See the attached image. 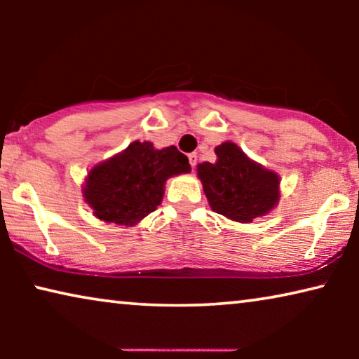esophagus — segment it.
I'll return each mask as SVG.
<instances>
[{"instance_id": "34e87169", "label": "esophagus", "mask_w": 359, "mask_h": 359, "mask_svg": "<svg viewBox=\"0 0 359 359\" xmlns=\"http://www.w3.org/2000/svg\"><path fill=\"white\" fill-rule=\"evenodd\" d=\"M188 158H189V165H191V168H194L196 163H198V154H196V151H193V154H189V155H188Z\"/></svg>"}]
</instances>
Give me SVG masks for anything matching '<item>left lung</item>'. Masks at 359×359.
Segmentation results:
<instances>
[{
	"mask_svg": "<svg viewBox=\"0 0 359 359\" xmlns=\"http://www.w3.org/2000/svg\"><path fill=\"white\" fill-rule=\"evenodd\" d=\"M217 161L198 165V176L214 212L252 222L279 199V176L255 163L232 142L215 147Z\"/></svg>",
	"mask_w": 359,
	"mask_h": 359,
	"instance_id": "left-lung-1",
	"label": "left lung"
}]
</instances>
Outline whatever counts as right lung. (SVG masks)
<instances>
[{"label":"right lung","mask_w":359,"mask_h":359,"mask_svg":"<svg viewBox=\"0 0 359 359\" xmlns=\"http://www.w3.org/2000/svg\"><path fill=\"white\" fill-rule=\"evenodd\" d=\"M188 171V156L175 145L155 150L150 142H134L88 173L83 196L97 219L134 225L160 205L165 181Z\"/></svg>","instance_id":"right-lung-1"}]
</instances>
